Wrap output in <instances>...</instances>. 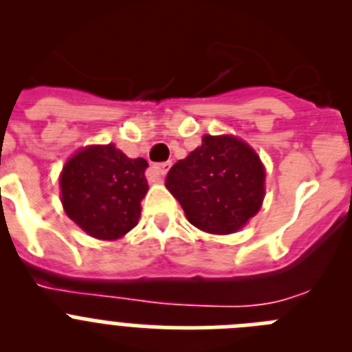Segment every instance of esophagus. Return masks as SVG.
Masks as SVG:
<instances>
[{"instance_id": "34e87169", "label": "esophagus", "mask_w": 352, "mask_h": 352, "mask_svg": "<svg viewBox=\"0 0 352 352\" xmlns=\"http://www.w3.org/2000/svg\"><path fill=\"white\" fill-rule=\"evenodd\" d=\"M170 167V162H162V164H155L153 167H151V176H153V179H157V182H162L164 179V176H166V173L169 170Z\"/></svg>"}]
</instances>
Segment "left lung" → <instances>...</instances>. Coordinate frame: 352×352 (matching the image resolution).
<instances>
[{
    "mask_svg": "<svg viewBox=\"0 0 352 352\" xmlns=\"http://www.w3.org/2000/svg\"><path fill=\"white\" fill-rule=\"evenodd\" d=\"M264 166L259 155L234 135H204L203 144L167 173V190L178 199L192 226L231 234L261 210Z\"/></svg>",
    "mask_w": 352,
    "mask_h": 352,
    "instance_id": "obj_1",
    "label": "left lung"
}]
</instances>
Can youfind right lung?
<instances>
[{
	"mask_svg": "<svg viewBox=\"0 0 352 352\" xmlns=\"http://www.w3.org/2000/svg\"><path fill=\"white\" fill-rule=\"evenodd\" d=\"M144 158H129L114 144L79 149L60 176L68 219L96 239H118L138 226L148 192Z\"/></svg>",
	"mask_w": 352,
	"mask_h": 352,
	"instance_id": "1",
	"label": "right lung"
}]
</instances>
